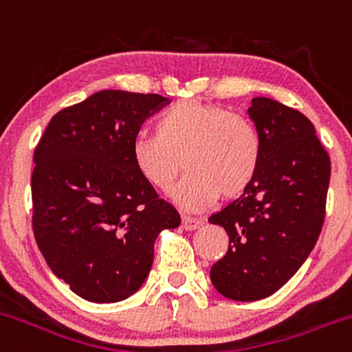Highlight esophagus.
Listing matches in <instances>:
<instances>
[{
	"label": "esophagus",
	"mask_w": 352,
	"mask_h": 352,
	"mask_svg": "<svg viewBox=\"0 0 352 352\" xmlns=\"http://www.w3.org/2000/svg\"><path fill=\"white\" fill-rule=\"evenodd\" d=\"M201 224H204V219L200 217H190V215L183 217V229H186V231H195Z\"/></svg>",
	"instance_id": "obj_1"
}]
</instances>
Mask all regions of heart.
I'll list each match as a JSON object with an SVG mask.
<instances>
[{"label":"heart","instance_id":"b5f03b06","mask_svg":"<svg viewBox=\"0 0 352 352\" xmlns=\"http://www.w3.org/2000/svg\"><path fill=\"white\" fill-rule=\"evenodd\" d=\"M131 161L151 186L168 191L183 161L186 175L173 197L200 210L219 195H241L262 162V138L252 121L198 100H181L155 121V133L138 135Z\"/></svg>","mask_w":352,"mask_h":352}]
</instances>
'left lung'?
I'll use <instances>...</instances> for the list:
<instances>
[{"mask_svg":"<svg viewBox=\"0 0 352 352\" xmlns=\"http://www.w3.org/2000/svg\"><path fill=\"white\" fill-rule=\"evenodd\" d=\"M248 116L262 138L258 173L241 197L208 217L229 234L210 280L234 301L267 298L298 272L322 231L330 181V159L305 114L255 97Z\"/></svg>","mask_w":352,"mask_h":352,"instance_id":"obj_1","label":"left lung"}]
</instances>
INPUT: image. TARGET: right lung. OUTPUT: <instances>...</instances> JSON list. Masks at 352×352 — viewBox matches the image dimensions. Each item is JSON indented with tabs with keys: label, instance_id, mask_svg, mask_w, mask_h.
Listing matches in <instances>:
<instances>
[{
	"label": "right lung",
	"instance_id": "obj_1",
	"mask_svg": "<svg viewBox=\"0 0 352 352\" xmlns=\"http://www.w3.org/2000/svg\"><path fill=\"white\" fill-rule=\"evenodd\" d=\"M169 104L159 94L100 90L54 114L34 152V234L47 265L80 298L137 293L154 243L181 217L131 161L140 124Z\"/></svg>",
	"mask_w": 352,
	"mask_h": 352
}]
</instances>
